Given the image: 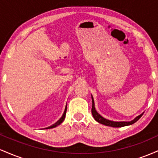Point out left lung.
I'll use <instances>...</instances> for the list:
<instances>
[{
  "label": "left lung",
  "instance_id": "obj_1",
  "mask_svg": "<svg viewBox=\"0 0 158 158\" xmlns=\"http://www.w3.org/2000/svg\"><path fill=\"white\" fill-rule=\"evenodd\" d=\"M92 98V109H91V112H92V115H93L94 118L95 119L96 121H97L98 123H101V124L105 125V126H110V127H114V128H119V127H123V126H130V125L134 124V123L137 122L138 119L140 118L141 117L143 116V114H141L140 115L137 116V117H135L133 120L129 121V122H114V121H111V120H108L104 117H102V116L100 115L99 114H98V112L95 109V106H94V98L91 96Z\"/></svg>",
  "mask_w": 158,
  "mask_h": 158
}]
</instances>
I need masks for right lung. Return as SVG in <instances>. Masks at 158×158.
I'll list each match as a JSON object with an SVG mask.
<instances>
[{"label": "right lung", "mask_w": 158, "mask_h": 158, "mask_svg": "<svg viewBox=\"0 0 158 158\" xmlns=\"http://www.w3.org/2000/svg\"><path fill=\"white\" fill-rule=\"evenodd\" d=\"M66 111H67V106H66V108H65V109H64V114H63V115L61 116V118L59 119V120H58L57 122H56V123H54L53 125H52V126H50L48 127V128H46V129H49V128H55V127L58 126H59V125H60L61 123H62L63 121H64V118H65V115H66Z\"/></svg>", "instance_id": "right-lung-1"}]
</instances>
